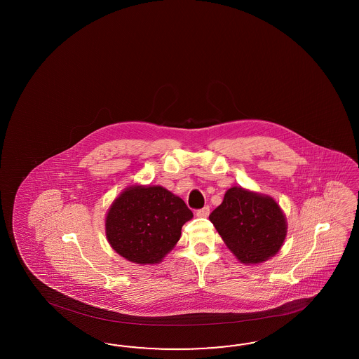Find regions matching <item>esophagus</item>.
<instances>
[{
  "label": "esophagus",
  "mask_w": 359,
  "mask_h": 359,
  "mask_svg": "<svg viewBox=\"0 0 359 359\" xmlns=\"http://www.w3.org/2000/svg\"><path fill=\"white\" fill-rule=\"evenodd\" d=\"M209 213H210V209H209V207L201 208V209H198V210L196 212L197 217H208V216H209Z\"/></svg>",
  "instance_id": "obj_1"
}]
</instances>
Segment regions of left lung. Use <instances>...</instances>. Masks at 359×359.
Here are the masks:
<instances>
[{"label":"left lung","mask_w":359,"mask_h":359,"mask_svg":"<svg viewBox=\"0 0 359 359\" xmlns=\"http://www.w3.org/2000/svg\"><path fill=\"white\" fill-rule=\"evenodd\" d=\"M229 250L243 264H259L282 249L287 218L271 196L231 187L209 216Z\"/></svg>","instance_id":"obj_1"}]
</instances>
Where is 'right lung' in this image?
I'll list each match as a JSON object with an SVG mask.
<instances>
[{"label": "right lung", "mask_w": 359, "mask_h": 359, "mask_svg": "<svg viewBox=\"0 0 359 359\" xmlns=\"http://www.w3.org/2000/svg\"><path fill=\"white\" fill-rule=\"evenodd\" d=\"M192 217L184 201L162 185L131 184L109 208L105 234L111 249L126 261L158 264Z\"/></svg>", "instance_id": "right-lung-1"}]
</instances>
